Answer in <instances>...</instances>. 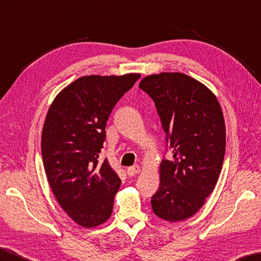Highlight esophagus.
I'll list each match as a JSON object with an SVG mask.
<instances>
[{"instance_id": "1", "label": "esophagus", "mask_w": 261, "mask_h": 261, "mask_svg": "<svg viewBox=\"0 0 261 261\" xmlns=\"http://www.w3.org/2000/svg\"><path fill=\"white\" fill-rule=\"evenodd\" d=\"M139 171H141V167L139 166H137V165H135V166H132V167H128L126 169V173H127V175H128L129 177H132V176H135V175H137Z\"/></svg>"}]
</instances>
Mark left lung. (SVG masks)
<instances>
[{
  "mask_svg": "<svg viewBox=\"0 0 261 261\" xmlns=\"http://www.w3.org/2000/svg\"><path fill=\"white\" fill-rule=\"evenodd\" d=\"M139 88L155 101L174 154L161 163L152 212L168 221L185 220L205 204L221 171L226 149L221 107L208 87L182 73L146 76Z\"/></svg>",
  "mask_w": 261,
  "mask_h": 261,
  "instance_id": "1",
  "label": "left lung"
}]
</instances>
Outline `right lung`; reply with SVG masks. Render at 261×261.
<instances>
[{"label": "right lung", "mask_w": 261, "mask_h": 261, "mask_svg": "<svg viewBox=\"0 0 261 261\" xmlns=\"http://www.w3.org/2000/svg\"><path fill=\"white\" fill-rule=\"evenodd\" d=\"M141 74L83 76L62 90L47 112L42 157L50 189L76 224L94 228L111 217L120 179L98 156L111 113Z\"/></svg>", "instance_id": "obj_1"}]
</instances>
